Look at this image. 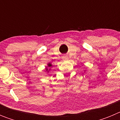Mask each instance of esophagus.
Wrapping results in <instances>:
<instances>
[{"instance_id":"obj_1","label":"esophagus","mask_w":120,"mask_h":120,"mask_svg":"<svg viewBox=\"0 0 120 120\" xmlns=\"http://www.w3.org/2000/svg\"><path fill=\"white\" fill-rule=\"evenodd\" d=\"M64 59H65V60H67V59H68V58L67 56H64Z\"/></svg>"}]
</instances>
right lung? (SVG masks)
<instances>
[{
    "label": "right lung",
    "instance_id": "right-lung-1",
    "mask_svg": "<svg viewBox=\"0 0 120 120\" xmlns=\"http://www.w3.org/2000/svg\"><path fill=\"white\" fill-rule=\"evenodd\" d=\"M52 64H51L50 63H49V64H48V67H52Z\"/></svg>",
    "mask_w": 120,
    "mask_h": 120
}]
</instances>
